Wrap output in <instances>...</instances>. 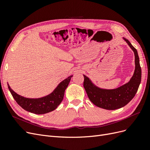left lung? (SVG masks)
I'll use <instances>...</instances> for the list:
<instances>
[{"instance_id": "1", "label": "left lung", "mask_w": 150, "mask_h": 150, "mask_svg": "<svg viewBox=\"0 0 150 150\" xmlns=\"http://www.w3.org/2000/svg\"><path fill=\"white\" fill-rule=\"evenodd\" d=\"M123 39L133 50L135 56L134 74L128 83L116 89H104L94 86L88 77L83 75V86L90 101L96 106L108 110H115L126 105L135 96L142 79V69L137 50L128 39Z\"/></svg>"}]
</instances>
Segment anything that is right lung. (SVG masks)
<instances>
[{"label": "right lung", "mask_w": 150, "mask_h": 150, "mask_svg": "<svg viewBox=\"0 0 150 150\" xmlns=\"http://www.w3.org/2000/svg\"><path fill=\"white\" fill-rule=\"evenodd\" d=\"M72 77L70 76L63 80L52 93L40 98H26L15 93L8 84V88L17 103L24 110L34 114L42 115L54 111L59 105Z\"/></svg>", "instance_id": "obj_1"}]
</instances>
